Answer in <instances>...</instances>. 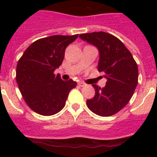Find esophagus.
<instances>
[{
  "label": "esophagus",
  "instance_id": "1",
  "mask_svg": "<svg viewBox=\"0 0 157 157\" xmlns=\"http://www.w3.org/2000/svg\"><path fill=\"white\" fill-rule=\"evenodd\" d=\"M78 85H79L81 87H83V86H86V84L85 82H78Z\"/></svg>",
  "mask_w": 157,
  "mask_h": 157
}]
</instances>
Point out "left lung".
<instances>
[{"instance_id":"1","label":"left lung","mask_w":157,"mask_h":157,"mask_svg":"<svg viewBox=\"0 0 157 157\" xmlns=\"http://www.w3.org/2000/svg\"><path fill=\"white\" fill-rule=\"evenodd\" d=\"M83 41L99 51L98 71L105 73L106 85L103 88L94 84L95 95L87 100L91 112L101 116H110L127 105L138 85V65L132 54L119 38L106 32L80 34Z\"/></svg>"}]
</instances>
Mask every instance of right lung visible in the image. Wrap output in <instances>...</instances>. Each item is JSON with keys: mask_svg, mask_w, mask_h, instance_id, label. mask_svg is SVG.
Returning a JSON list of instances; mask_svg holds the SVG:
<instances>
[{"mask_svg": "<svg viewBox=\"0 0 157 157\" xmlns=\"http://www.w3.org/2000/svg\"><path fill=\"white\" fill-rule=\"evenodd\" d=\"M78 34L53 35L33 42L16 67V82L29 107L42 116H52L64 107L69 92L76 87L72 79L63 81L54 71L62 64L67 46Z\"/></svg>", "mask_w": 157, "mask_h": 157, "instance_id": "obj_1", "label": "right lung"}]
</instances>
